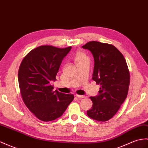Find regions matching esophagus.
Segmentation results:
<instances>
[{"label": "esophagus", "mask_w": 148, "mask_h": 148, "mask_svg": "<svg viewBox=\"0 0 148 148\" xmlns=\"http://www.w3.org/2000/svg\"><path fill=\"white\" fill-rule=\"evenodd\" d=\"M75 97H76L77 98L79 99H81V98H85V96H83V95H75Z\"/></svg>", "instance_id": "obj_1"}]
</instances>
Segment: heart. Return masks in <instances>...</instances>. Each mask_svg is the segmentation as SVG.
Here are the masks:
<instances>
[{
	"mask_svg": "<svg viewBox=\"0 0 148 148\" xmlns=\"http://www.w3.org/2000/svg\"><path fill=\"white\" fill-rule=\"evenodd\" d=\"M87 59H88L87 56H86V54L84 52H82L81 51H77L75 54L74 60H75V62L76 64H79L82 62V61Z\"/></svg>",
	"mask_w": 148,
	"mask_h": 148,
	"instance_id": "heart-1",
	"label": "heart"
}]
</instances>
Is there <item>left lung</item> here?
<instances>
[{"label":"left lung","instance_id":"left-lung-1","mask_svg":"<svg viewBox=\"0 0 148 148\" xmlns=\"http://www.w3.org/2000/svg\"><path fill=\"white\" fill-rule=\"evenodd\" d=\"M82 47L90 50L94 57L92 79L100 84L99 94L90 97L92 106L87 115L95 121H107L118 112L127 96V65L121 51L112 45L92 41Z\"/></svg>","mask_w":148,"mask_h":148}]
</instances>
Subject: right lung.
Instances as JSON below:
<instances>
[{
    "label": "right lung",
    "instance_id": "right-lung-1",
    "mask_svg": "<svg viewBox=\"0 0 148 148\" xmlns=\"http://www.w3.org/2000/svg\"><path fill=\"white\" fill-rule=\"evenodd\" d=\"M71 48L40 46L29 51L20 65L21 94L27 108L40 121L49 122L60 117L74 99L73 95L53 91L51 84Z\"/></svg>",
    "mask_w": 148,
    "mask_h": 148
}]
</instances>
